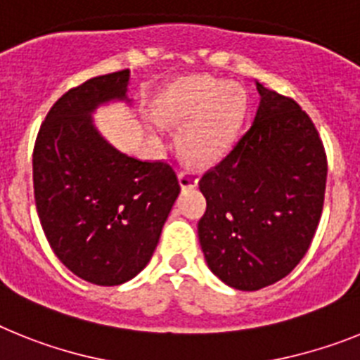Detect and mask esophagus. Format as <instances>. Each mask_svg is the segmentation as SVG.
I'll use <instances>...</instances> for the list:
<instances>
[{"label": "esophagus", "instance_id": "34e87169", "mask_svg": "<svg viewBox=\"0 0 360 360\" xmlns=\"http://www.w3.org/2000/svg\"><path fill=\"white\" fill-rule=\"evenodd\" d=\"M198 174L192 170H183L179 172V184L183 188H193L198 186Z\"/></svg>", "mask_w": 360, "mask_h": 360}]
</instances>
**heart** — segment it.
Returning <instances> with one entry per match:
<instances>
[{"label":"heart","instance_id":"obj_1","mask_svg":"<svg viewBox=\"0 0 360 360\" xmlns=\"http://www.w3.org/2000/svg\"><path fill=\"white\" fill-rule=\"evenodd\" d=\"M245 108V92L239 85L219 83L210 76L181 77L158 98L161 120L184 123L179 146L184 155L198 162L217 161L232 148Z\"/></svg>","mask_w":360,"mask_h":360}]
</instances>
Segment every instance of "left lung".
Segmentation results:
<instances>
[{"label":"left lung","mask_w":360,"mask_h":360,"mask_svg":"<svg viewBox=\"0 0 360 360\" xmlns=\"http://www.w3.org/2000/svg\"><path fill=\"white\" fill-rule=\"evenodd\" d=\"M254 124L199 188L198 223L208 268L232 288L255 292L299 264L321 221L328 161L310 115L257 83Z\"/></svg>","instance_id":"left-lung-1"}]
</instances>
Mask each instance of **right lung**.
Instances as JSON below:
<instances>
[{
	"label": "right lung",
	"mask_w": 360,
	"mask_h": 360,
	"mask_svg": "<svg viewBox=\"0 0 360 360\" xmlns=\"http://www.w3.org/2000/svg\"><path fill=\"white\" fill-rule=\"evenodd\" d=\"M128 70L92 77L46 114L32 154L34 199L50 248L81 279L117 286L148 264L179 195L167 161L121 154L90 114L127 99Z\"/></svg>",
	"instance_id": "right-lung-1"
}]
</instances>
